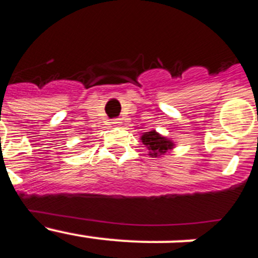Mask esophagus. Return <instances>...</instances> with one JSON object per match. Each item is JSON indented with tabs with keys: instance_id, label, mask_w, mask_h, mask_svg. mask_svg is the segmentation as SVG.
I'll return each instance as SVG.
<instances>
[{
	"instance_id": "obj_1",
	"label": "esophagus",
	"mask_w": 258,
	"mask_h": 258,
	"mask_svg": "<svg viewBox=\"0 0 258 258\" xmlns=\"http://www.w3.org/2000/svg\"><path fill=\"white\" fill-rule=\"evenodd\" d=\"M121 118H113L112 120V124L113 125H121Z\"/></svg>"
}]
</instances>
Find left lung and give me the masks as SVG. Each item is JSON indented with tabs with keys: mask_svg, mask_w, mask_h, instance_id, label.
Masks as SVG:
<instances>
[{
	"mask_svg": "<svg viewBox=\"0 0 258 258\" xmlns=\"http://www.w3.org/2000/svg\"><path fill=\"white\" fill-rule=\"evenodd\" d=\"M143 145L150 150V156L157 157L168 152L174 147V143L170 140L165 138V137L160 136L156 131L146 132L143 136L141 137Z\"/></svg>",
	"mask_w": 258,
	"mask_h": 258,
	"instance_id": "left-lung-1",
	"label": "left lung"
}]
</instances>
